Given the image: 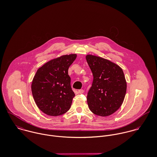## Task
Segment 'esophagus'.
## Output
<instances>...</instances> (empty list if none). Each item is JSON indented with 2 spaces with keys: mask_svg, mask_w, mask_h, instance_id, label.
<instances>
[{
  "mask_svg": "<svg viewBox=\"0 0 157 157\" xmlns=\"http://www.w3.org/2000/svg\"><path fill=\"white\" fill-rule=\"evenodd\" d=\"M83 92H84V90H78V94H83Z\"/></svg>",
  "mask_w": 157,
  "mask_h": 157,
  "instance_id": "1",
  "label": "esophagus"
}]
</instances>
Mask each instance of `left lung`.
Listing matches in <instances>:
<instances>
[{"label":"left lung","mask_w":157,"mask_h":157,"mask_svg":"<svg viewBox=\"0 0 157 157\" xmlns=\"http://www.w3.org/2000/svg\"><path fill=\"white\" fill-rule=\"evenodd\" d=\"M86 59L93 74L87 95L90 111L101 117L111 115L121 106L127 84L122 69L105 59L87 55Z\"/></svg>","instance_id":"8db88e82"}]
</instances>
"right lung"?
Returning a JSON list of instances; mask_svg holds the SVG:
<instances>
[{"mask_svg": "<svg viewBox=\"0 0 157 157\" xmlns=\"http://www.w3.org/2000/svg\"><path fill=\"white\" fill-rule=\"evenodd\" d=\"M76 54L52 59L38 69L31 90L37 107L46 115L59 116L70 109L75 94L71 86L68 69Z\"/></svg>", "mask_w": 157, "mask_h": 157, "instance_id": "obj_1", "label": "right lung"}]
</instances>
